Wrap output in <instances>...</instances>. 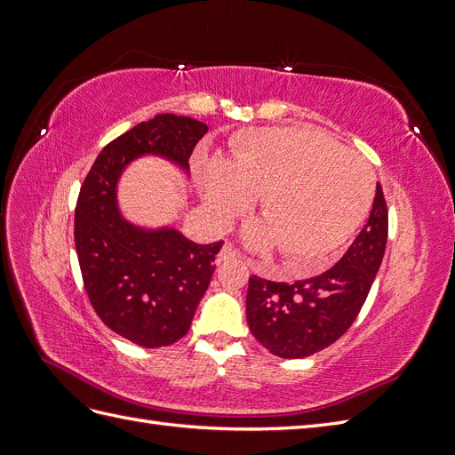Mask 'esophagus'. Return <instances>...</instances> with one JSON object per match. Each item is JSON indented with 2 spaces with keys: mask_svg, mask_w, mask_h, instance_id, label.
Returning a JSON list of instances; mask_svg holds the SVG:
<instances>
[{
  "mask_svg": "<svg viewBox=\"0 0 455 455\" xmlns=\"http://www.w3.org/2000/svg\"><path fill=\"white\" fill-rule=\"evenodd\" d=\"M218 258L222 259V261H231V259L241 258V252H239L231 243H226V244L222 246V251H220V256H218Z\"/></svg>",
  "mask_w": 455,
  "mask_h": 455,
  "instance_id": "obj_1",
  "label": "esophagus"
}]
</instances>
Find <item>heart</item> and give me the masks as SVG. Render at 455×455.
I'll use <instances>...</instances> for the list:
<instances>
[{"instance_id": "obj_1", "label": "heart", "mask_w": 455, "mask_h": 455, "mask_svg": "<svg viewBox=\"0 0 455 455\" xmlns=\"http://www.w3.org/2000/svg\"><path fill=\"white\" fill-rule=\"evenodd\" d=\"M204 203L229 224L261 196L251 241L273 243L288 266L313 267L361 224L374 197V171L359 151L311 127L246 132L233 159L203 169Z\"/></svg>"}]
</instances>
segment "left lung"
Returning a JSON list of instances; mask_svg holds the SVG:
<instances>
[{
	"instance_id": "1",
	"label": "left lung",
	"mask_w": 455,
	"mask_h": 455,
	"mask_svg": "<svg viewBox=\"0 0 455 455\" xmlns=\"http://www.w3.org/2000/svg\"><path fill=\"white\" fill-rule=\"evenodd\" d=\"M389 212L378 184L366 226L334 267L288 283L249 279L246 321L252 336L281 359H301L332 346L361 313L387 244Z\"/></svg>"
}]
</instances>
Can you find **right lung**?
Instances as JSON below:
<instances>
[{"label":"right lung","mask_w":455,"mask_h":455,"mask_svg":"<svg viewBox=\"0 0 455 455\" xmlns=\"http://www.w3.org/2000/svg\"><path fill=\"white\" fill-rule=\"evenodd\" d=\"M206 131L204 123L172 114L142 121L100 151L79 191L74 237L89 301L109 330L136 346H172L188 334L224 241L197 244L176 229L131 226L119 216L116 182L144 154L189 169Z\"/></svg>","instance_id":"1"}]
</instances>
